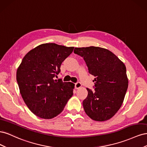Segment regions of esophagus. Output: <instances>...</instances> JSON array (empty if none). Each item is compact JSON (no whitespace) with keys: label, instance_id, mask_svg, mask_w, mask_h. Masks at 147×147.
<instances>
[{"label":"esophagus","instance_id":"34e87169","mask_svg":"<svg viewBox=\"0 0 147 147\" xmlns=\"http://www.w3.org/2000/svg\"><path fill=\"white\" fill-rule=\"evenodd\" d=\"M82 87V84L80 82H77L75 84V89H79Z\"/></svg>","mask_w":147,"mask_h":147}]
</instances>
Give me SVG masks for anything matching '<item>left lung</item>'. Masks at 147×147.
<instances>
[{
    "mask_svg": "<svg viewBox=\"0 0 147 147\" xmlns=\"http://www.w3.org/2000/svg\"><path fill=\"white\" fill-rule=\"evenodd\" d=\"M74 53L83 57L89 73L95 77L94 91L88 88L83 101L84 112L92 119L107 121L121 107L128 87L126 66L107 49L89 47L75 48Z\"/></svg>",
    "mask_w": 147,
    "mask_h": 147,
    "instance_id": "8db88e82",
    "label": "left lung"
}]
</instances>
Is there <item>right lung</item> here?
<instances>
[{"label":"right lung","instance_id":"1","mask_svg":"<svg viewBox=\"0 0 147 147\" xmlns=\"http://www.w3.org/2000/svg\"><path fill=\"white\" fill-rule=\"evenodd\" d=\"M74 48L43 43L29 51L22 60L16 80L25 104L36 116L43 119L56 117L74 94V83L53 79Z\"/></svg>","mask_w":147,"mask_h":147}]
</instances>
